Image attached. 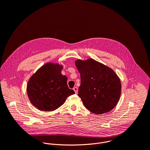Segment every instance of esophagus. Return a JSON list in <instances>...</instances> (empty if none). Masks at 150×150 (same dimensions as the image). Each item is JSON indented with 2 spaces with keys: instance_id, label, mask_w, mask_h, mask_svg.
I'll return each mask as SVG.
<instances>
[{
  "instance_id": "esophagus-1",
  "label": "esophagus",
  "mask_w": 150,
  "mask_h": 150,
  "mask_svg": "<svg viewBox=\"0 0 150 150\" xmlns=\"http://www.w3.org/2000/svg\"><path fill=\"white\" fill-rule=\"evenodd\" d=\"M73 90H74V91H75V94H77L78 93V88L77 87H74V88H73Z\"/></svg>"
}]
</instances>
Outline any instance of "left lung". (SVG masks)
Listing matches in <instances>:
<instances>
[{"label": "left lung", "instance_id": "left-lung-1", "mask_svg": "<svg viewBox=\"0 0 150 150\" xmlns=\"http://www.w3.org/2000/svg\"><path fill=\"white\" fill-rule=\"evenodd\" d=\"M75 65L81 75L78 96L84 106L96 115L111 111L121 94L120 80L115 72L91 58L76 60Z\"/></svg>", "mask_w": 150, "mask_h": 150}]
</instances>
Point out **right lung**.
<instances>
[{
	"mask_svg": "<svg viewBox=\"0 0 150 150\" xmlns=\"http://www.w3.org/2000/svg\"><path fill=\"white\" fill-rule=\"evenodd\" d=\"M63 68L59 63L48 62L29 79L27 95L31 104L38 110L54 111L65 102L68 97L75 94L68 86L67 77L61 73Z\"/></svg>",
	"mask_w": 150,
	"mask_h": 150,
	"instance_id": "add662e5",
	"label": "right lung"
}]
</instances>
